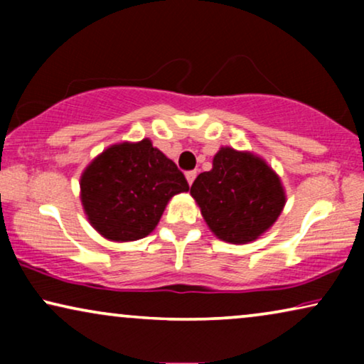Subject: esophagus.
<instances>
[{
  "label": "esophagus",
  "instance_id": "obj_1",
  "mask_svg": "<svg viewBox=\"0 0 364 364\" xmlns=\"http://www.w3.org/2000/svg\"><path fill=\"white\" fill-rule=\"evenodd\" d=\"M196 177H197V172H196V171H188V172L186 173V178H187L188 186H192V182L196 181Z\"/></svg>",
  "mask_w": 364,
  "mask_h": 364
}]
</instances>
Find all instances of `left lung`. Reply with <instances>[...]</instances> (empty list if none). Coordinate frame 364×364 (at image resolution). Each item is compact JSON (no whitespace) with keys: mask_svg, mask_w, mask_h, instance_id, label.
I'll use <instances>...</instances> for the list:
<instances>
[{"mask_svg":"<svg viewBox=\"0 0 364 364\" xmlns=\"http://www.w3.org/2000/svg\"><path fill=\"white\" fill-rule=\"evenodd\" d=\"M203 220L228 243H248L265 233L285 207L280 177L252 152L222 147L212 171L202 172L191 187Z\"/></svg>","mask_w":364,"mask_h":364,"instance_id":"left-lung-1","label":"left lung"}]
</instances>
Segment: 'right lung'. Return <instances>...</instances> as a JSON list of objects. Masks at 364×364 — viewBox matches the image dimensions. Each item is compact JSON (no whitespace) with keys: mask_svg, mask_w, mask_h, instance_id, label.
Listing matches in <instances>:
<instances>
[{"mask_svg":"<svg viewBox=\"0 0 364 364\" xmlns=\"http://www.w3.org/2000/svg\"><path fill=\"white\" fill-rule=\"evenodd\" d=\"M187 191L183 173L149 139L114 144L81 176V202L87 220L112 242L147 237L167 202Z\"/></svg>","mask_w":364,"mask_h":364,"instance_id":"right-lung-1","label":"right lung"}]
</instances>
